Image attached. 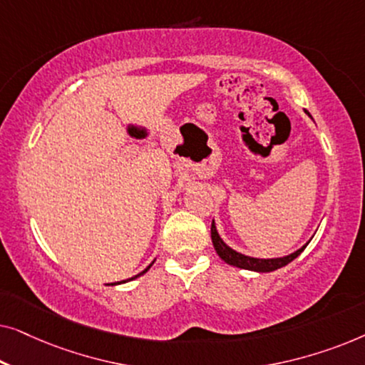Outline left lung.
Masks as SVG:
<instances>
[{"label": "left lung", "mask_w": 365, "mask_h": 365, "mask_svg": "<svg viewBox=\"0 0 365 365\" xmlns=\"http://www.w3.org/2000/svg\"><path fill=\"white\" fill-rule=\"evenodd\" d=\"M307 114L309 118H312L309 111H304ZM211 239H212V246L216 249L217 256L222 259L224 262L231 264L234 267H239V269H247V271H254V272H271V271H276L279 267H284L286 264H289L291 261H294L299 254H301L306 246H302L301 249H297V251H294L291 254H287V256L284 257H274V259H259V257H251V256H246V254H241L237 251H234L232 247H229L226 242L222 241V237L219 236L217 229H216V222H214L212 219V226H211Z\"/></svg>", "instance_id": "8db88e82"}]
</instances>
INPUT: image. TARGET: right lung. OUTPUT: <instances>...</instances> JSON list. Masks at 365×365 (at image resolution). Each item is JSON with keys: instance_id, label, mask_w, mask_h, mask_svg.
Instances as JSON below:
<instances>
[{"instance_id": "add662e5", "label": "right lung", "mask_w": 365, "mask_h": 365, "mask_svg": "<svg viewBox=\"0 0 365 365\" xmlns=\"http://www.w3.org/2000/svg\"><path fill=\"white\" fill-rule=\"evenodd\" d=\"M153 264H154V261L151 262V264H149V266L146 267V269H144V271L143 272H139V274H136V276H134V277H129V279H126V281H121V282H113V286H114V284H123V282H128V281H133V279H136V277H139V276H143V274H146L148 271H149V267H151L153 266Z\"/></svg>"}]
</instances>
